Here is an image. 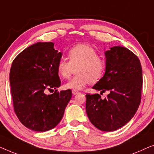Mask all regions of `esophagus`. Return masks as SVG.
Here are the masks:
<instances>
[{"label": "esophagus", "mask_w": 154, "mask_h": 154, "mask_svg": "<svg viewBox=\"0 0 154 154\" xmlns=\"http://www.w3.org/2000/svg\"><path fill=\"white\" fill-rule=\"evenodd\" d=\"M79 93V91H76V90H72V94L73 95H75V94Z\"/></svg>", "instance_id": "esophagus-1"}]
</instances>
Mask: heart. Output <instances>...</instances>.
I'll list each match as a JSON object with an SVG mask.
<instances>
[{
    "label": "heart",
    "instance_id": "obj_1",
    "mask_svg": "<svg viewBox=\"0 0 154 154\" xmlns=\"http://www.w3.org/2000/svg\"><path fill=\"white\" fill-rule=\"evenodd\" d=\"M69 61L61 59L57 64L58 74L64 79L71 76L75 69L76 75L64 85L65 89L82 90L91 82L95 83L102 79L105 70V62L98 56L95 49L87 44H78L68 52Z\"/></svg>",
    "mask_w": 154,
    "mask_h": 154
}]
</instances>
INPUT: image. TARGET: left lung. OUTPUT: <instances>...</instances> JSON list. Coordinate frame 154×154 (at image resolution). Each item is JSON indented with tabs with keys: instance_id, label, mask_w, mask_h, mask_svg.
<instances>
[{
	"instance_id": "left-lung-1",
	"label": "left lung",
	"mask_w": 154,
	"mask_h": 154,
	"mask_svg": "<svg viewBox=\"0 0 154 154\" xmlns=\"http://www.w3.org/2000/svg\"><path fill=\"white\" fill-rule=\"evenodd\" d=\"M104 76L92 88L100 94H86V113L94 127L104 132L114 131L132 119L141 102L142 69L139 58L128 48L111 47L104 52Z\"/></svg>"
}]
</instances>
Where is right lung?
Listing matches in <instances>:
<instances>
[{
	"instance_id": "add662e5",
	"label": "right lung",
	"mask_w": 154,
	"mask_h": 154,
	"mask_svg": "<svg viewBox=\"0 0 154 154\" xmlns=\"http://www.w3.org/2000/svg\"><path fill=\"white\" fill-rule=\"evenodd\" d=\"M62 56L52 42H38L20 52L12 62L10 83L14 112L29 129L48 131L62 119L71 90L46 94L47 89L61 85L57 64Z\"/></svg>"
}]
</instances>
